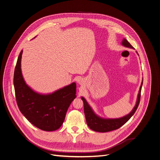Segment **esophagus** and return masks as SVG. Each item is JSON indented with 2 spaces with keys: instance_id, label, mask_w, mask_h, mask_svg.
Listing matches in <instances>:
<instances>
[{
  "instance_id": "esophagus-1",
  "label": "esophagus",
  "mask_w": 160,
  "mask_h": 160,
  "mask_svg": "<svg viewBox=\"0 0 160 160\" xmlns=\"http://www.w3.org/2000/svg\"><path fill=\"white\" fill-rule=\"evenodd\" d=\"M78 83H79V84H80V83L81 84V82H78Z\"/></svg>"
}]
</instances>
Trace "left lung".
I'll return each instance as SVG.
<instances>
[{
    "mask_svg": "<svg viewBox=\"0 0 160 160\" xmlns=\"http://www.w3.org/2000/svg\"><path fill=\"white\" fill-rule=\"evenodd\" d=\"M121 44L122 46L126 48L134 49V48L131 46V44L125 38L122 39ZM136 52L138 53V52ZM142 83H143V78L139 88L136 103L133 109L129 112V114L119 118L106 119V118H103L100 117L99 116H98L95 113V112L93 111L92 108L90 107V105L88 104L86 99L83 97H81V98L83 102L84 113L85 116L87 124L88 126L90 128V129L96 132H109V131L118 129L120 128L122 126H123L125 123H126L129 120V119L134 115V114L135 113L136 111L138 109L139 101H140L141 91Z\"/></svg>",
    "mask_w": 160,
    "mask_h": 160,
    "instance_id": "left-lung-1",
    "label": "left lung"
}]
</instances>
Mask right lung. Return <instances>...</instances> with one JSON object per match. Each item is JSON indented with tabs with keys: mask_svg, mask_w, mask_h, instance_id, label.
<instances>
[{
	"mask_svg": "<svg viewBox=\"0 0 160 160\" xmlns=\"http://www.w3.org/2000/svg\"><path fill=\"white\" fill-rule=\"evenodd\" d=\"M22 51L18 57L14 75L18 108L36 128L45 131H56L63 124L69 106L77 97L76 83L73 82L51 93L42 94L34 91L27 85L22 74Z\"/></svg>",
	"mask_w": 160,
	"mask_h": 160,
	"instance_id": "obj_1",
	"label": "right lung"
}]
</instances>
